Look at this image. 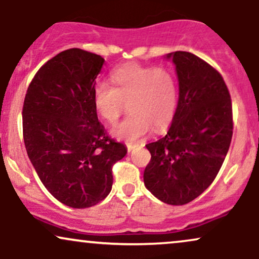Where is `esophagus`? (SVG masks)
<instances>
[{
  "mask_svg": "<svg viewBox=\"0 0 259 259\" xmlns=\"http://www.w3.org/2000/svg\"><path fill=\"white\" fill-rule=\"evenodd\" d=\"M127 151H129V152H132V151H133V148H134V146H133V145H127Z\"/></svg>",
  "mask_w": 259,
  "mask_h": 259,
  "instance_id": "esophagus-1",
  "label": "esophagus"
}]
</instances>
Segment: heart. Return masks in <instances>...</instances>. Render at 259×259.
I'll list each match as a JSON object with an SVG mask.
<instances>
[{
	"label": "heart",
	"mask_w": 259,
	"mask_h": 259,
	"mask_svg": "<svg viewBox=\"0 0 259 259\" xmlns=\"http://www.w3.org/2000/svg\"><path fill=\"white\" fill-rule=\"evenodd\" d=\"M113 86L99 81L92 100L96 112L109 124L115 123L126 105L130 114L112 129L115 138L133 142L159 130L173 119L178 101V84L167 68L127 63L111 75Z\"/></svg>",
	"instance_id": "obj_1"
}]
</instances>
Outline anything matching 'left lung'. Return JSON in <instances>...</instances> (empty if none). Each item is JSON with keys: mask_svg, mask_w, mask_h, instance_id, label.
<instances>
[{"mask_svg": "<svg viewBox=\"0 0 259 259\" xmlns=\"http://www.w3.org/2000/svg\"><path fill=\"white\" fill-rule=\"evenodd\" d=\"M179 80V101L168 133L147 144L145 186L164 203L198 197L221 170L233 138V106L222 74L190 52L167 55Z\"/></svg>", "mask_w": 259, "mask_h": 259, "instance_id": "8db88e82", "label": "left lung"}]
</instances>
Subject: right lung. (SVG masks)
Wrapping results in <instances>:
<instances>
[{
	"label": "right lung",
	"instance_id": "1",
	"mask_svg": "<svg viewBox=\"0 0 259 259\" xmlns=\"http://www.w3.org/2000/svg\"><path fill=\"white\" fill-rule=\"evenodd\" d=\"M105 59L70 49L47 61L32 78L23 105L29 159L53 197L72 208L105 200L112 168L126 147L108 136L92 94Z\"/></svg>",
	"mask_w": 259,
	"mask_h": 259
}]
</instances>
